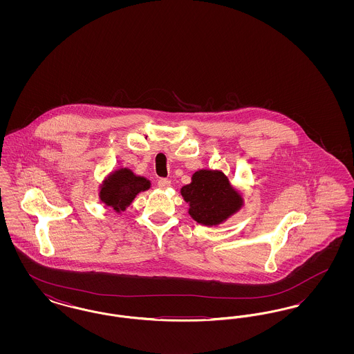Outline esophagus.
Returning a JSON list of instances; mask_svg holds the SVG:
<instances>
[{
  "label": "esophagus",
  "mask_w": 354,
  "mask_h": 354,
  "mask_svg": "<svg viewBox=\"0 0 354 354\" xmlns=\"http://www.w3.org/2000/svg\"><path fill=\"white\" fill-rule=\"evenodd\" d=\"M169 185H171V182H169V179H159L158 180V187L162 188V189L169 188Z\"/></svg>",
  "instance_id": "obj_1"
}]
</instances>
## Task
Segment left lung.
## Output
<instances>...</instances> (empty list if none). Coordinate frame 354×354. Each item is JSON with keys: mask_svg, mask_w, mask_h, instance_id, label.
<instances>
[{"mask_svg": "<svg viewBox=\"0 0 354 354\" xmlns=\"http://www.w3.org/2000/svg\"><path fill=\"white\" fill-rule=\"evenodd\" d=\"M180 194L189 207V216L207 227L227 221L244 205L243 194L220 169H198Z\"/></svg>", "mask_w": 354, "mask_h": 354, "instance_id": "left-lung-1", "label": "left lung"}]
</instances>
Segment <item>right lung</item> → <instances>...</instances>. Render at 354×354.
<instances>
[{
	"instance_id": "right-lung-1",
	"label": "right lung",
	"mask_w": 354,
	"mask_h": 354,
	"mask_svg": "<svg viewBox=\"0 0 354 354\" xmlns=\"http://www.w3.org/2000/svg\"><path fill=\"white\" fill-rule=\"evenodd\" d=\"M151 182L127 167L111 171L100 185V201L120 214L130 207L138 194L150 189Z\"/></svg>"
}]
</instances>
